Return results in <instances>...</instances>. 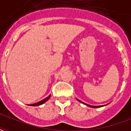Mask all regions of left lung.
Masks as SVG:
<instances>
[{
	"label": "left lung",
	"instance_id": "1",
	"mask_svg": "<svg viewBox=\"0 0 131 131\" xmlns=\"http://www.w3.org/2000/svg\"><path fill=\"white\" fill-rule=\"evenodd\" d=\"M78 101H80V102H81L82 103H84L83 102H82V101H80V100H78ZM84 104H85V105H87V106H89V107H93V108H97V107H103V105L93 106V105H87V104H86V103H84Z\"/></svg>",
	"mask_w": 131,
	"mask_h": 131
}]
</instances>
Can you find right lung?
<instances>
[{
    "label": "right lung",
    "instance_id": "1",
    "mask_svg": "<svg viewBox=\"0 0 131 131\" xmlns=\"http://www.w3.org/2000/svg\"><path fill=\"white\" fill-rule=\"evenodd\" d=\"M50 96L49 95V96H47V98H45V99L42 100V101H41L38 102V103H36L35 104H32V105H30V106H39V105H42V104H43L44 103H45V102L47 101V100L49 99V97H50Z\"/></svg>",
    "mask_w": 131,
    "mask_h": 131
}]
</instances>
